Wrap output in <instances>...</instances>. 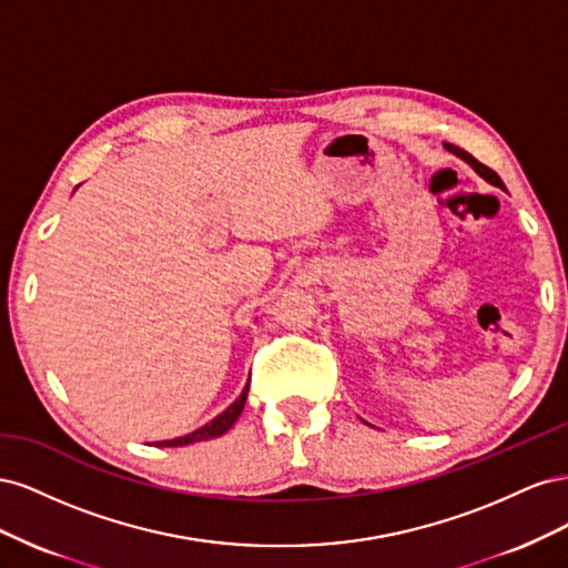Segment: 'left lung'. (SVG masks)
<instances>
[{"mask_svg":"<svg viewBox=\"0 0 568 568\" xmlns=\"http://www.w3.org/2000/svg\"><path fill=\"white\" fill-rule=\"evenodd\" d=\"M445 149H448L450 153H455V156H459L462 161H467L474 170H476V173L480 175V178H484L486 182H490L493 186H500V189H505V184H503V180H500V175H497L495 173V170H490L488 165H484V163H478L474 156H471V153L469 151H464V149H459V146H455V144H448V142H445Z\"/></svg>","mask_w":568,"mask_h":568,"instance_id":"obj_1","label":"left lung"}]
</instances>
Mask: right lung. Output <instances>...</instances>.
<instances>
[{
  "mask_svg": "<svg viewBox=\"0 0 568 568\" xmlns=\"http://www.w3.org/2000/svg\"><path fill=\"white\" fill-rule=\"evenodd\" d=\"M246 395H248V384L242 390V395H239V398L225 412H222V415H217L213 422H209L205 426L196 428V432L186 434V436H180V438H173V440H159L153 445H156V448H180V445H189V443H199V440H209V438L222 436L225 432H230L234 422L239 419V415H242V409L246 405Z\"/></svg>",
  "mask_w": 568,
  "mask_h": 568,
  "instance_id": "1",
  "label": "right lung"
}]
</instances>
